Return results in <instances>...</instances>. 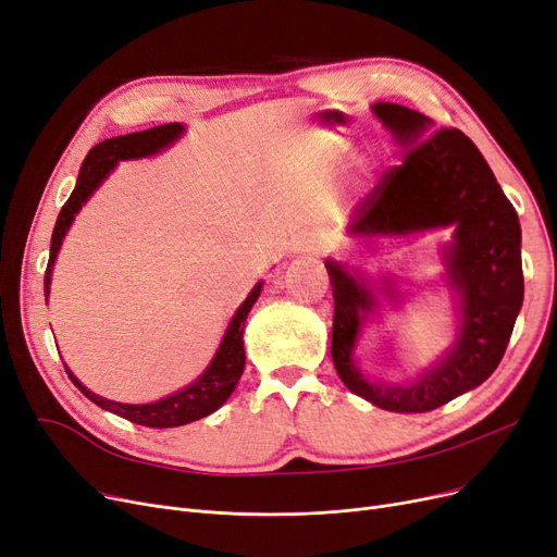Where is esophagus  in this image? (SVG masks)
I'll use <instances>...</instances> for the list:
<instances>
[{
    "label": "esophagus",
    "mask_w": 557,
    "mask_h": 557,
    "mask_svg": "<svg viewBox=\"0 0 557 557\" xmlns=\"http://www.w3.org/2000/svg\"><path fill=\"white\" fill-rule=\"evenodd\" d=\"M294 250L296 252H319V246L313 244V240H309V238H302V240H298V244L294 246Z\"/></svg>",
    "instance_id": "34e87169"
}]
</instances>
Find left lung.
Instances as JSON below:
<instances>
[{"label":"left lung","instance_id":"1","mask_svg":"<svg viewBox=\"0 0 557 557\" xmlns=\"http://www.w3.org/2000/svg\"><path fill=\"white\" fill-rule=\"evenodd\" d=\"M405 148L352 213L350 234H405L455 225L446 250L448 280L459 292V332L453 350L409 386L373 384L352 364L359 325L373 294L336 261H325L332 296V361L348 389L400 414L430 412L485 382L505 355L523 302L521 227L490 163L455 127L430 131V120L400 104L373 107ZM429 136L425 137L424 134Z\"/></svg>","mask_w":557,"mask_h":557}]
</instances>
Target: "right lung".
<instances>
[{
    "mask_svg": "<svg viewBox=\"0 0 557 557\" xmlns=\"http://www.w3.org/2000/svg\"><path fill=\"white\" fill-rule=\"evenodd\" d=\"M182 132H184V127L180 123H168V125L150 127L145 132L107 138V140L95 145V148L86 154L79 177H77V186H75V190H72L67 202L63 205L59 219H57V225H54V232H52L50 261H47V271H45V298H47V294H50L52 265H54L57 252L61 248V240H63L70 223L75 221V213L92 196V190L104 182V177L113 171L120 159L150 157V154L163 150L165 145H171ZM259 292H261V284H257L252 288L246 302L240 305L238 311L234 313V319L223 336V344H221L219 352H215L209 369L196 382L188 384L186 389L168 396L159 403L125 405V403L107 400L98 394L88 392L75 375H72L67 369L65 371H67L72 384H75L88 400H92L95 405H100L102 409H109V412L123 417L132 423H138L145 428H177V425H186V423H193L198 419H205L230 398L240 373H244V367H246L244 327H246V319H248L252 305L259 298Z\"/></svg>",
    "mask_w": 557,
    "mask_h": 557,
    "instance_id": "right-lung-1",
    "label": "right lung"
}]
</instances>
